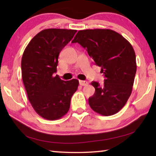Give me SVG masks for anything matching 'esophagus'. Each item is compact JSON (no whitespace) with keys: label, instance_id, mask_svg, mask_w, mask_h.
Here are the masks:
<instances>
[{"label":"esophagus","instance_id":"esophagus-1","mask_svg":"<svg viewBox=\"0 0 156 156\" xmlns=\"http://www.w3.org/2000/svg\"><path fill=\"white\" fill-rule=\"evenodd\" d=\"M79 84H80L81 86H86L88 84V82H87L85 80H80L79 81Z\"/></svg>","mask_w":156,"mask_h":156}]
</instances>
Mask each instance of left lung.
<instances>
[{
  "mask_svg": "<svg viewBox=\"0 0 156 156\" xmlns=\"http://www.w3.org/2000/svg\"><path fill=\"white\" fill-rule=\"evenodd\" d=\"M72 43H79L87 51L105 78L102 85L91 83L96 91L89 98V106L102 115L118 113L133 88L137 69L133 47L122 35L108 29L78 31Z\"/></svg>",
  "mask_w": 156,
  "mask_h": 156,
  "instance_id": "8db88e82",
  "label": "left lung"
}]
</instances>
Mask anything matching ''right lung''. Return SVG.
<instances>
[{
    "label": "right lung",
    "mask_w": 156,
    "mask_h": 156,
    "mask_svg": "<svg viewBox=\"0 0 156 156\" xmlns=\"http://www.w3.org/2000/svg\"><path fill=\"white\" fill-rule=\"evenodd\" d=\"M76 30L47 29L31 39L21 60L22 78L28 99L44 119L55 120L68 112L71 98L78 89L76 79L65 81L57 72L58 56Z\"/></svg>",
    "instance_id": "right-lung-1"
}]
</instances>
